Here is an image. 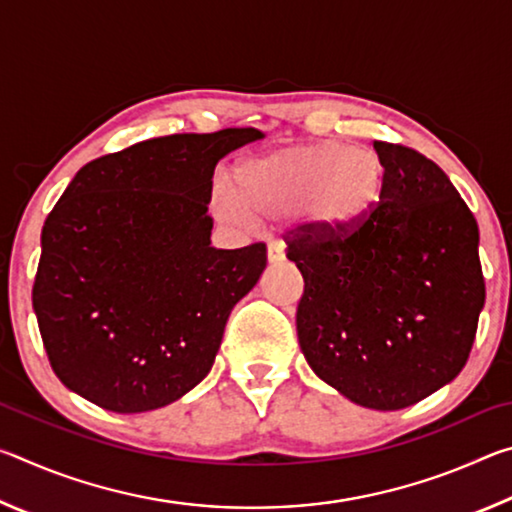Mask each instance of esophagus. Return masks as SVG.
<instances>
[{"label":"esophagus","mask_w":512,"mask_h":512,"mask_svg":"<svg viewBox=\"0 0 512 512\" xmlns=\"http://www.w3.org/2000/svg\"><path fill=\"white\" fill-rule=\"evenodd\" d=\"M266 257H268V262H271V264L282 262V259H284V244H282V241H268Z\"/></svg>","instance_id":"obj_1"}]
</instances>
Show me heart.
Listing matches in <instances>:
<instances>
[{"mask_svg": "<svg viewBox=\"0 0 512 512\" xmlns=\"http://www.w3.org/2000/svg\"><path fill=\"white\" fill-rule=\"evenodd\" d=\"M239 187L228 178L214 185V207L225 221L253 225L298 212L320 235L357 225L377 203L384 167L377 153L343 142L296 144L275 149L239 167Z\"/></svg>", "mask_w": 512, "mask_h": 512, "instance_id": "1", "label": "heart"}]
</instances>
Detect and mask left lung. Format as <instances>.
Masks as SVG:
<instances>
[{
  "label": "left lung",
  "mask_w": 512,
  "mask_h": 512,
  "mask_svg": "<svg viewBox=\"0 0 512 512\" xmlns=\"http://www.w3.org/2000/svg\"><path fill=\"white\" fill-rule=\"evenodd\" d=\"M379 203L339 235L291 230L305 277L298 341L316 375L354 404L406 409L470 357L485 282L479 225L447 173L402 144L375 142Z\"/></svg>",
  "instance_id": "left-lung-1"
}]
</instances>
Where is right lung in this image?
<instances>
[{
    "label": "right lung",
    "mask_w": 512,
    "mask_h": 512,
    "mask_svg": "<svg viewBox=\"0 0 512 512\" xmlns=\"http://www.w3.org/2000/svg\"><path fill=\"white\" fill-rule=\"evenodd\" d=\"M257 128L167 135L85 164L49 212L33 309L56 377L115 413L176 402L210 372L266 244L212 248L214 167Z\"/></svg>",
    "instance_id": "right-lung-1"
}]
</instances>
